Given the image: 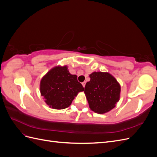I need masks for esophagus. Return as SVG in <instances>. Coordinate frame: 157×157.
I'll return each mask as SVG.
<instances>
[{"mask_svg": "<svg viewBox=\"0 0 157 157\" xmlns=\"http://www.w3.org/2000/svg\"><path fill=\"white\" fill-rule=\"evenodd\" d=\"M82 86H83V87L84 88L85 87V85H86V82H82Z\"/></svg>", "mask_w": 157, "mask_h": 157, "instance_id": "34e87169", "label": "esophagus"}]
</instances>
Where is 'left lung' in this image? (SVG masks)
Masks as SVG:
<instances>
[{
  "mask_svg": "<svg viewBox=\"0 0 157 157\" xmlns=\"http://www.w3.org/2000/svg\"><path fill=\"white\" fill-rule=\"evenodd\" d=\"M89 77L84 90L90 109L98 114L111 111L119 101V83L108 73L94 72Z\"/></svg>",
  "mask_w": 157,
  "mask_h": 157,
  "instance_id": "8db88e82",
  "label": "left lung"
}]
</instances>
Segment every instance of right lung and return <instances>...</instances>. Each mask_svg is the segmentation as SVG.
<instances>
[{"mask_svg":"<svg viewBox=\"0 0 157 157\" xmlns=\"http://www.w3.org/2000/svg\"><path fill=\"white\" fill-rule=\"evenodd\" d=\"M40 90L50 107L63 109L71 105L78 92L84 91V88L77 76L71 75L65 65L50 70L40 80Z\"/></svg>","mask_w":157,"mask_h":157,"instance_id":"1","label":"right lung"}]
</instances>
